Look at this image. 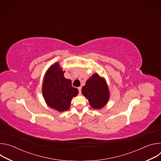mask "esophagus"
I'll return each instance as SVG.
<instances>
[{
    "instance_id": "1",
    "label": "esophagus",
    "mask_w": 161,
    "mask_h": 161,
    "mask_svg": "<svg viewBox=\"0 0 161 161\" xmlns=\"http://www.w3.org/2000/svg\"><path fill=\"white\" fill-rule=\"evenodd\" d=\"M78 90H79V94H81V86L78 87Z\"/></svg>"
}]
</instances>
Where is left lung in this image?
Returning a JSON list of instances; mask_svg holds the SVG:
<instances>
[{"mask_svg": "<svg viewBox=\"0 0 161 161\" xmlns=\"http://www.w3.org/2000/svg\"><path fill=\"white\" fill-rule=\"evenodd\" d=\"M82 94L93 109H100L108 103L110 96L108 85L104 78L97 73L92 75L81 88Z\"/></svg>", "mask_w": 161, "mask_h": 161, "instance_id": "8db88e82", "label": "left lung"}]
</instances>
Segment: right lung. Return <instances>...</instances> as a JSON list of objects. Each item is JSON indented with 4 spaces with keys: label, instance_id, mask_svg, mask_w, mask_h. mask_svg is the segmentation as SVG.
Returning a JSON list of instances; mask_svg holds the SVG:
<instances>
[{
    "label": "right lung",
    "instance_id": "add662e5",
    "mask_svg": "<svg viewBox=\"0 0 161 161\" xmlns=\"http://www.w3.org/2000/svg\"><path fill=\"white\" fill-rule=\"evenodd\" d=\"M65 71L58 62L52 64L46 72L42 86V94L47 104L52 109L63 112L69 109L78 90L71 85V80L64 77Z\"/></svg>",
    "mask_w": 161,
    "mask_h": 161
}]
</instances>
